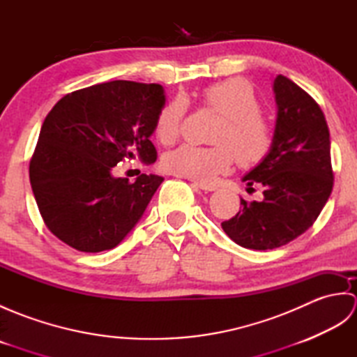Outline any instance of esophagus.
<instances>
[{
    "label": "esophagus",
    "mask_w": 357,
    "mask_h": 357,
    "mask_svg": "<svg viewBox=\"0 0 357 357\" xmlns=\"http://www.w3.org/2000/svg\"><path fill=\"white\" fill-rule=\"evenodd\" d=\"M195 185L198 187V188H201L202 192H215L216 190V187L215 185H208V184H202V183H195Z\"/></svg>",
    "instance_id": "esophagus-1"
}]
</instances>
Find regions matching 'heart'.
Here are the masks:
<instances>
[{
  "label": "heart",
  "mask_w": 357,
  "mask_h": 357,
  "mask_svg": "<svg viewBox=\"0 0 357 357\" xmlns=\"http://www.w3.org/2000/svg\"><path fill=\"white\" fill-rule=\"evenodd\" d=\"M207 107L221 113L213 142L216 146L199 147L184 144L167 153L162 165L165 172L210 184L219 174L231 170L234 159L241 165L253 167L268 156L273 147V130L261 115V104L253 86L244 78H229L202 90ZM185 116L183 98H174L159 112L155 133L162 144H172L179 136Z\"/></svg>",
  "instance_id": "obj_1"
}]
</instances>
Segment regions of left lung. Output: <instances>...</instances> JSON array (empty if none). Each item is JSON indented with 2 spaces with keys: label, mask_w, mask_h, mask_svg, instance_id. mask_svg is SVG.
Segmentation results:
<instances>
[{
  "label": "left lung",
  "mask_w": 357,
  "mask_h": 357,
  "mask_svg": "<svg viewBox=\"0 0 357 357\" xmlns=\"http://www.w3.org/2000/svg\"><path fill=\"white\" fill-rule=\"evenodd\" d=\"M278 104L268 156L242 181L264 185V199L247 202L221 225L244 248L273 250L305 233L319 216L333 190L330 132L324 112L291 79L273 82Z\"/></svg>",
  "instance_id": "8db88e82"
}]
</instances>
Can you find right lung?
<instances>
[{
	"instance_id": "right-lung-1",
	"label": "right lung",
	"mask_w": 357,
	"mask_h": 357,
	"mask_svg": "<svg viewBox=\"0 0 357 357\" xmlns=\"http://www.w3.org/2000/svg\"><path fill=\"white\" fill-rule=\"evenodd\" d=\"M165 104L159 84L110 81L61 98L45 116L29 174L44 224L84 253L116 247L138 224L164 181L135 183L112 169L126 158L156 161L150 141Z\"/></svg>"
}]
</instances>
